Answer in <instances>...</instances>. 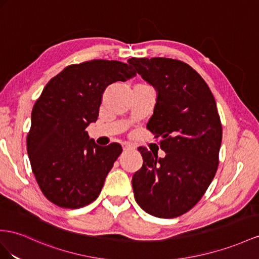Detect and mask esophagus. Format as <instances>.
<instances>
[{"mask_svg":"<svg viewBox=\"0 0 259 259\" xmlns=\"http://www.w3.org/2000/svg\"><path fill=\"white\" fill-rule=\"evenodd\" d=\"M122 150H123V152H128V151H131V150H134V148L131 147V145H128V144H124L123 147H122Z\"/></svg>","mask_w":259,"mask_h":259,"instance_id":"34e87169","label":"esophagus"}]
</instances>
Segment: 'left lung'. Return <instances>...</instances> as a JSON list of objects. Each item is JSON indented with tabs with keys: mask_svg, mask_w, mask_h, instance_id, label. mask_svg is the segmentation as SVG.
<instances>
[{
	"mask_svg": "<svg viewBox=\"0 0 259 259\" xmlns=\"http://www.w3.org/2000/svg\"><path fill=\"white\" fill-rule=\"evenodd\" d=\"M129 64L156 91L148 129L161 137L165 157L139 148L142 167L132 177L137 203L157 218L186 213L200 200L219 164L222 125L215 99L187 63L168 58H131Z\"/></svg>",
	"mask_w": 259,
	"mask_h": 259,
	"instance_id": "8db88e82",
	"label": "left lung"
}]
</instances>
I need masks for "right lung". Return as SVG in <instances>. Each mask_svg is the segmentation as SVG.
<instances>
[{"label": "right lung", "mask_w": 259, "mask_h": 259, "mask_svg": "<svg viewBox=\"0 0 259 259\" xmlns=\"http://www.w3.org/2000/svg\"><path fill=\"white\" fill-rule=\"evenodd\" d=\"M135 75L130 64L92 60L66 66L45 86L31 111L27 152L39 187L52 203L77 209L101 194L122 148L97 145L86 128L97 120L107 86Z\"/></svg>", "instance_id": "1"}]
</instances>
